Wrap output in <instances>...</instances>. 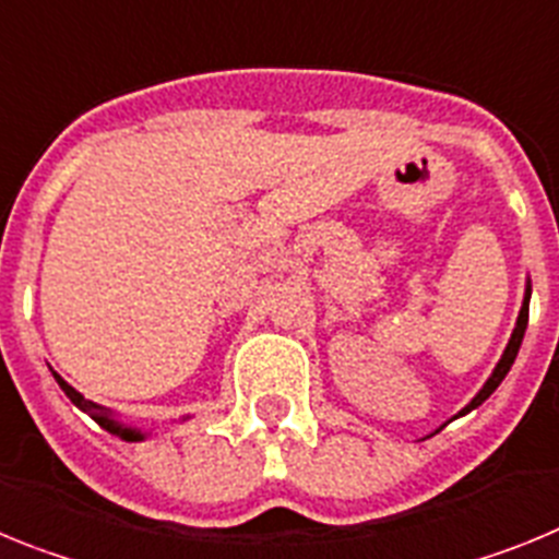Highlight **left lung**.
Wrapping results in <instances>:
<instances>
[{
    "instance_id": "8db88e82",
    "label": "left lung",
    "mask_w": 559,
    "mask_h": 559,
    "mask_svg": "<svg viewBox=\"0 0 559 559\" xmlns=\"http://www.w3.org/2000/svg\"><path fill=\"white\" fill-rule=\"evenodd\" d=\"M530 299H532V283H530V280H526V290H523V305H521V313H518L515 330H512L510 341H507V347H503V355H501V360H498V364H496V369H492V374H490V378L484 380V386L478 389V392H476V397H473L471 403H467V406L462 408V412H459V414H453L451 419H459V417H464V414H471L473 408H478V406H481L484 400L490 397V394L496 392L498 386H501V380L507 378V372H510V369H512V364H515V358H518V349H521L523 333H526V324H530ZM451 419H448V423H451Z\"/></svg>"
}]
</instances>
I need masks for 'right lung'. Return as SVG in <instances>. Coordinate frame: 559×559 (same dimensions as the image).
Listing matches in <instances>:
<instances>
[{"label": "right lung", "instance_id": "add662e5", "mask_svg": "<svg viewBox=\"0 0 559 559\" xmlns=\"http://www.w3.org/2000/svg\"><path fill=\"white\" fill-rule=\"evenodd\" d=\"M52 378H56L58 386L63 389V394H67V397L72 400V403H75V406L81 408L83 414H88V417L95 419L97 426L106 428L108 433H114V437L126 439V442H142V439H147V431H140V428L126 426V423H122V419L117 417V414H114V408L100 406V403H95V400H86L81 392H78V389L69 386L67 380H63L58 372H52ZM181 419H187V417H181Z\"/></svg>", "mask_w": 559, "mask_h": 559}]
</instances>
